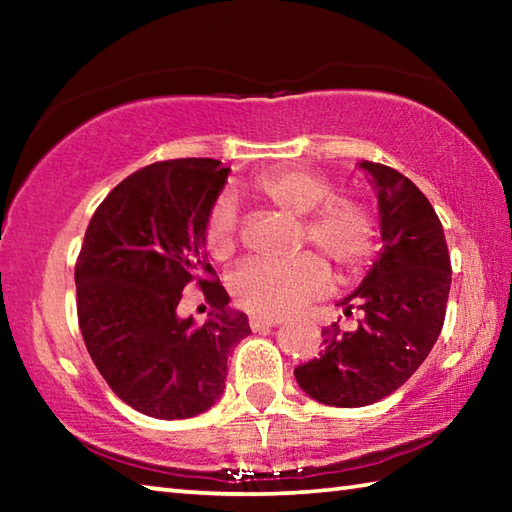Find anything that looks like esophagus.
<instances>
[{
  "instance_id": "34e87169",
  "label": "esophagus",
  "mask_w": 512,
  "mask_h": 512,
  "mask_svg": "<svg viewBox=\"0 0 512 512\" xmlns=\"http://www.w3.org/2000/svg\"><path fill=\"white\" fill-rule=\"evenodd\" d=\"M282 318H273V316H250L248 325L253 332H259V329H268V327H275L280 325Z\"/></svg>"
}]
</instances>
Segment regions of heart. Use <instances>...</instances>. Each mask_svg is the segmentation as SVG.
<instances>
[{"label":"heart","mask_w":512,"mask_h":512,"mask_svg":"<svg viewBox=\"0 0 512 512\" xmlns=\"http://www.w3.org/2000/svg\"><path fill=\"white\" fill-rule=\"evenodd\" d=\"M253 192L280 212L302 216L300 239L311 241L343 275H357L379 248L377 219L357 196L334 194L332 183L307 169L280 167L259 173ZM203 244L216 262L235 255L237 207L219 196L205 214ZM329 287V268L316 253L289 259H253L232 275L230 289L241 307L257 316H287Z\"/></svg>","instance_id":"heart-1"}]
</instances>
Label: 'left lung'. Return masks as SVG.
<instances>
[{
  "label": "left lung",
  "instance_id": "1",
  "mask_svg": "<svg viewBox=\"0 0 512 512\" xmlns=\"http://www.w3.org/2000/svg\"><path fill=\"white\" fill-rule=\"evenodd\" d=\"M375 185L384 250L359 289L341 300L357 327L323 329L318 359L296 375L302 391L327 406H368L384 400L427 359L445 323L452 262L429 198L386 164L361 162Z\"/></svg>",
  "mask_w": 512,
  "mask_h": 512
}]
</instances>
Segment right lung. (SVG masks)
<instances>
[{
	"label": "right lung",
	"instance_id": "right-lung-1",
	"mask_svg": "<svg viewBox=\"0 0 512 512\" xmlns=\"http://www.w3.org/2000/svg\"><path fill=\"white\" fill-rule=\"evenodd\" d=\"M228 171L212 158L153 162L121 180L85 230L74 268L85 348L112 393L151 418L210 409L232 348L250 334L203 248L205 214ZM192 281L213 307L205 326L175 314Z\"/></svg>",
	"mask_w": 512,
	"mask_h": 512
}]
</instances>
